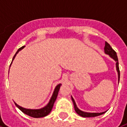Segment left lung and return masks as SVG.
Masks as SVG:
<instances>
[{"label": "left lung", "instance_id": "8db88e82", "mask_svg": "<svg viewBox=\"0 0 127 127\" xmlns=\"http://www.w3.org/2000/svg\"><path fill=\"white\" fill-rule=\"evenodd\" d=\"M104 52L106 54L109 55L111 58H113L115 62H116V68H117V71L118 72V81H120V69H119V63H118V56L116 54V52L112 48L111 46L109 45L107 42L105 43V47H104ZM72 98V102H73V104H74V107H75V110L76 113L78 114L79 115L84 117V118H90V117H96L98 115L104 114L105 112H102V113H86V112L82 111L81 110L77 108V106L76 105L74 99L72 98V97H71Z\"/></svg>", "mask_w": 127, "mask_h": 127}]
</instances>
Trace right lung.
Instances as JSON below:
<instances>
[{
  "label": "right lung",
  "mask_w": 127,
  "mask_h": 127,
  "mask_svg": "<svg viewBox=\"0 0 127 127\" xmlns=\"http://www.w3.org/2000/svg\"><path fill=\"white\" fill-rule=\"evenodd\" d=\"M24 47H25V46H23V47H21V48H20L18 49V50H17V52H16L15 55L14 56L12 61L14 60V57H16V54H17L20 50H21ZM12 63H11V64H12ZM61 85H62V84H58V85L55 87L54 93H53V94H52V97H51V99H50V100L49 103L47 104V105L45 106V107H43V108H42V109H25V108H23V107L20 106H18L16 103H15V102H14V104H15V105L16 106L18 109H20L23 113H24L25 114L29 115V116H31V117H33V118H43V117H45V116H46V115H48L49 113H50V111H52V107H53V105H54V103H55V100H56V99H57V97L59 91V89H60V86H61Z\"/></svg>",
  "instance_id": "obj_1"
}]
</instances>
